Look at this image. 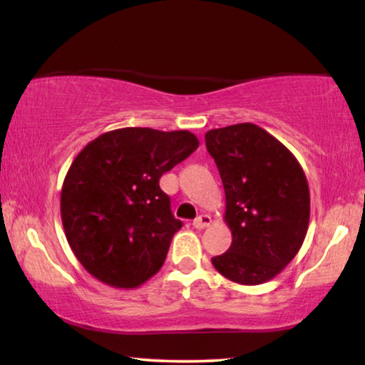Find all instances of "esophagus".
<instances>
[{"mask_svg":"<svg viewBox=\"0 0 365 365\" xmlns=\"http://www.w3.org/2000/svg\"><path fill=\"white\" fill-rule=\"evenodd\" d=\"M210 217L207 214H202V215H199V217H195L194 220H192V225L195 227V229H205V227H209L210 225Z\"/></svg>","mask_w":365,"mask_h":365,"instance_id":"1","label":"esophagus"}]
</instances>
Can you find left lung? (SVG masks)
<instances>
[{
  "label": "left lung",
  "mask_w": 365,
  "mask_h": 365,
  "mask_svg": "<svg viewBox=\"0 0 365 365\" xmlns=\"http://www.w3.org/2000/svg\"><path fill=\"white\" fill-rule=\"evenodd\" d=\"M225 191L229 250L212 258L220 274L260 284L293 260L309 224V187L287 146L253 123L205 133Z\"/></svg>",
  "instance_id": "8db88e82"
}]
</instances>
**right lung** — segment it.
<instances>
[{"label":"right lung","mask_w":365,"mask_h":365,"mask_svg":"<svg viewBox=\"0 0 365 365\" xmlns=\"http://www.w3.org/2000/svg\"><path fill=\"white\" fill-rule=\"evenodd\" d=\"M191 131L120 128L78 153L61 192V217L73 255L115 288H136L166 260L182 222L160 178L197 150Z\"/></svg>","instance_id":"obj_1"}]
</instances>
